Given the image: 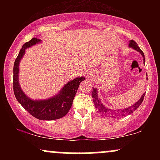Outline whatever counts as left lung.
Segmentation results:
<instances>
[{
	"label": "left lung",
	"instance_id": "obj_1",
	"mask_svg": "<svg viewBox=\"0 0 160 160\" xmlns=\"http://www.w3.org/2000/svg\"><path fill=\"white\" fill-rule=\"evenodd\" d=\"M128 47L130 48H132L135 50H136L137 52H138L143 57V60L144 62H145V58L144 52H142V50L139 48V47L138 44L135 43V41L132 40H129V43H128ZM148 76V74H146ZM147 80H148V77H147ZM145 93H144L138 101L137 102H135V104L129 106V107L123 108V109H111V108H107L104 104L102 103V100H101L100 97L98 95V91L96 87H93L92 89V96L93 98V102H94L95 107L98 111V113H100L101 115L103 116V117H106V118H118V117H126L128 114H131L135 110L137 109L139 106L141 105L142 103L143 100H144Z\"/></svg>",
	"mask_w": 160,
	"mask_h": 160
}]
</instances>
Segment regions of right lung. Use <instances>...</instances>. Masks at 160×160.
Returning a JSON list of instances; mask_svg holds the SVG:
<instances>
[{
	"label": "right lung",
	"mask_w": 160,
	"mask_h": 160,
	"mask_svg": "<svg viewBox=\"0 0 160 160\" xmlns=\"http://www.w3.org/2000/svg\"><path fill=\"white\" fill-rule=\"evenodd\" d=\"M41 43V40L32 38L20 49L13 66V91L18 102L26 111L40 120H53L60 119L68 113L73 104V100L80 82L85 80L84 77H78L63 86L58 92L46 99L36 100L29 98L22 89L19 81V64L26 49Z\"/></svg>",
	"instance_id": "add662e5"
}]
</instances>
